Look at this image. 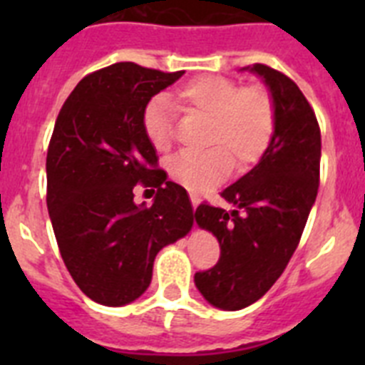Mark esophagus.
<instances>
[{
    "label": "esophagus",
    "instance_id": "obj_1",
    "mask_svg": "<svg viewBox=\"0 0 365 365\" xmlns=\"http://www.w3.org/2000/svg\"><path fill=\"white\" fill-rule=\"evenodd\" d=\"M190 199H192L193 212H195V208H197V206H199V202H201V201H199V197H197V195H195V193H190Z\"/></svg>",
    "mask_w": 365,
    "mask_h": 365
}]
</instances>
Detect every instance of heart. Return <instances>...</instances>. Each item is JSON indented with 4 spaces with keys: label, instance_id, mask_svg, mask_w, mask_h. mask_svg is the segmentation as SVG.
Here are the masks:
<instances>
[{
    "label": "heart",
    "instance_id": "obj_1",
    "mask_svg": "<svg viewBox=\"0 0 365 365\" xmlns=\"http://www.w3.org/2000/svg\"><path fill=\"white\" fill-rule=\"evenodd\" d=\"M173 104L185 113L208 118L205 144L208 150L180 151L170 160L172 179L192 192L221 182L232 164L247 168L257 163L269 148L276 113L265 87H241L232 78L202 74L173 93ZM143 131L157 151H168L175 138V115L166 98L155 96L143 109Z\"/></svg>",
    "mask_w": 365,
    "mask_h": 365
}]
</instances>
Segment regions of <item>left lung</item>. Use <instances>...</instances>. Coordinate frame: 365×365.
<instances>
[{
  "instance_id": "left-lung-1",
  "label": "left lung",
  "mask_w": 365,
  "mask_h": 365,
  "mask_svg": "<svg viewBox=\"0 0 365 365\" xmlns=\"http://www.w3.org/2000/svg\"><path fill=\"white\" fill-rule=\"evenodd\" d=\"M269 89L276 125L259 163L221 197L234 210L199 205V228L217 237V265L195 274L205 299L222 311L252 305L276 283L294 254L320 185L322 137L299 87L263 63L245 67Z\"/></svg>"
}]
</instances>
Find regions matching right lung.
I'll use <instances>...</instances> for the list:
<instances>
[{"instance_id": "1", "label": "right lung", "mask_w": 365, "mask_h": 365, "mask_svg": "<svg viewBox=\"0 0 365 365\" xmlns=\"http://www.w3.org/2000/svg\"><path fill=\"white\" fill-rule=\"evenodd\" d=\"M182 74L113 63L80 80L54 124L49 217L74 283L100 305L120 307L143 296L160 248L193 227L188 193L157 170L140 122L144 106ZM138 182L158 188L151 207L133 202Z\"/></svg>"}]
</instances>
